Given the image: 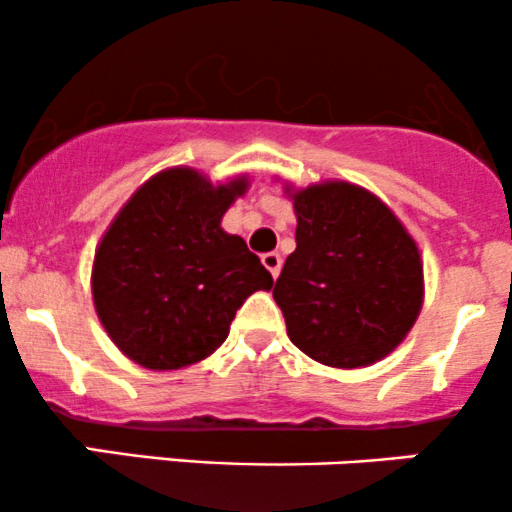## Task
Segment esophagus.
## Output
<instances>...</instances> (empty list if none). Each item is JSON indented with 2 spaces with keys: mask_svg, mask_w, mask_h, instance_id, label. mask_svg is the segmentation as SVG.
<instances>
[{
  "mask_svg": "<svg viewBox=\"0 0 512 512\" xmlns=\"http://www.w3.org/2000/svg\"><path fill=\"white\" fill-rule=\"evenodd\" d=\"M262 264L267 267V272L276 279L281 272V255L279 252H267V255H262Z\"/></svg>",
  "mask_w": 512,
  "mask_h": 512,
  "instance_id": "1",
  "label": "esophagus"
}]
</instances>
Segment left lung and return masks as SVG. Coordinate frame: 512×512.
Listing matches in <instances>:
<instances>
[{
    "label": "left lung",
    "instance_id": "1",
    "mask_svg": "<svg viewBox=\"0 0 512 512\" xmlns=\"http://www.w3.org/2000/svg\"><path fill=\"white\" fill-rule=\"evenodd\" d=\"M291 199L296 250L274 286L289 339L325 366H373L421 313L419 248L387 204L351 182H317Z\"/></svg>",
    "mask_w": 512,
    "mask_h": 512
}]
</instances>
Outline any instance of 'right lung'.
<instances>
[{
	"label": "right lung",
	"instance_id": "right-lung-1",
	"mask_svg": "<svg viewBox=\"0 0 512 512\" xmlns=\"http://www.w3.org/2000/svg\"><path fill=\"white\" fill-rule=\"evenodd\" d=\"M248 178L211 185L199 170L146 180L96 250L93 305L117 349L149 370H178L226 342L236 310L274 279L221 228Z\"/></svg>",
	"mask_w": 512,
	"mask_h": 512
}]
</instances>
